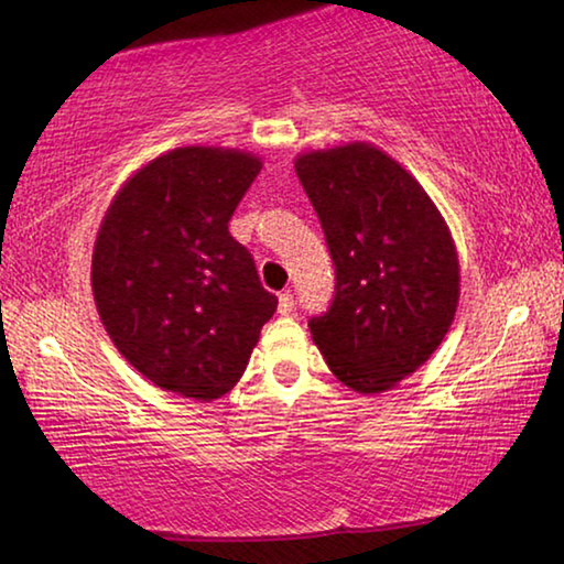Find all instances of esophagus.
I'll return each mask as SVG.
<instances>
[{"label":"esophagus","instance_id":"esophagus-1","mask_svg":"<svg viewBox=\"0 0 564 564\" xmlns=\"http://www.w3.org/2000/svg\"><path fill=\"white\" fill-rule=\"evenodd\" d=\"M291 311H293V295L285 291V293L279 295V313H281V316H289Z\"/></svg>","mask_w":564,"mask_h":564}]
</instances>
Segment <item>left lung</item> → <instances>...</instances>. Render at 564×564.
<instances>
[{"instance_id": "obj_1", "label": "left lung", "mask_w": 564, "mask_h": 564, "mask_svg": "<svg viewBox=\"0 0 564 564\" xmlns=\"http://www.w3.org/2000/svg\"><path fill=\"white\" fill-rule=\"evenodd\" d=\"M295 174L333 265L330 308L308 321L343 386L383 393L441 346L460 299L453 236L425 188L366 141L308 151Z\"/></svg>"}]
</instances>
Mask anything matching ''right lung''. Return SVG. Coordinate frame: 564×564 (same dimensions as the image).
I'll return each instance as SVG.
<instances>
[{
    "mask_svg": "<svg viewBox=\"0 0 564 564\" xmlns=\"http://www.w3.org/2000/svg\"><path fill=\"white\" fill-rule=\"evenodd\" d=\"M259 171L238 149H174L141 166L101 221L91 259L99 318L121 356L171 393H228L279 305L228 234Z\"/></svg>",
    "mask_w": 564,
    "mask_h": 564,
    "instance_id": "obj_1",
    "label": "right lung"
}]
</instances>
